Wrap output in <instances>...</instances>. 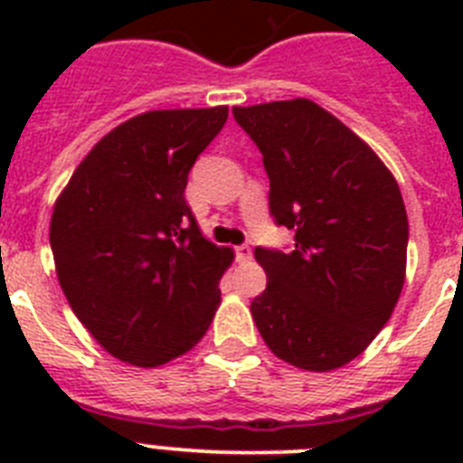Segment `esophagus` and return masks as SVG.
Here are the masks:
<instances>
[{"label":"esophagus","instance_id":"34e87169","mask_svg":"<svg viewBox=\"0 0 463 463\" xmlns=\"http://www.w3.org/2000/svg\"><path fill=\"white\" fill-rule=\"evenodd\" d=\"M236 260H239L241 264H245V261H250L252 260L250 245H239V248H236Z\"/></svg>","mask_w":463,"mask_h":463}]
</instances>
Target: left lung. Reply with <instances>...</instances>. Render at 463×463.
I'll list each match as a JSON object with an SVG mask.
<instances>
[{
  "instance_id": "obj_1",
  "label": "left lung",
  "mask_w": 463,
  "mask_h": 463,
  "mask_svg": "<svg viewBox=\"0 0 463 463\" xmlns=\"http://www.w3.org/2000/svg\"><path fill=\"white\" fill-rule=\"evenodd\" d=\"M261 153L269 211L292 250L255 248L267 289L250 310L276 357L338 369L390 320L406 276L408 218L394 175L338 118L308 99L232 109Z\"/></svg>"
}]
</instances>
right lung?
<instances>
[{"label":"right lung","instance_id":"right-lung-1","mask_svg":"<svg viewBox=\"0 0 463 463\" xmlns=\"http://www.w3.org/2000/svg\"><path fill=\"white\" fill-rule=\"evenodd\" d=\"M227 106L150 110L106 134L52 211L51 248L69 306L106 353L159 366L202 341L234 252L185 202L196 157Z\"/></svg>","mask_w":463,"mask_h":463}]
</instances>
